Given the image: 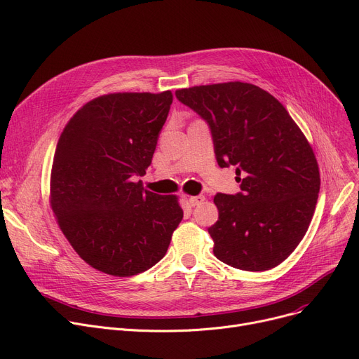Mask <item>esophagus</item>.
Wrapping results in <instances>:
<instances>
[{"label": "esophagus", "instance_id": "esophagus-1", "mask_svg": "<svg viewBox=\"0 0 359 359\" xmlns=\"http://www.w3.org/2000/svg\"><path fill=\"white\" fill-rule=\"evenodd\" d=\"M187 201H189V205H191V206H196V205H199V203H202V202L205 201V196H202V195L191 196Z\"/></svg>", "mask_w": 359, "mask_h": 359}]
</instances>
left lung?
I'll return each instance as SVG.
<instances>
[{
  "label": "left lung",
  "mask_w": 359,
  "mask_h": 359,
  "mask_svg": "<svg viewBox=\"0 0 359 359\" xmlns=\"http://www.w3.org/2000/svg\"><path fill=\"white\" fill-rule=\"evenodd\" d=\"M176 97L210 125L218 165H234L240 182L241 192L214 198V255L243 271L278 266L306 236L318 198L307 138L272 94L249 83L182 88Z\"/></svg>",
  "instance_id": "left-lung-1"
}]
</instances>
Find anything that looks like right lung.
I'll use <instances>...</instances> for the list:
<instances>
[{"instance_id": "obj_1", "label": "right lung", "mask_w": 359, "mask_h": 359, "mask_svg": "<svg viewBox=\"0 0 359 359\" xmlns=\"http://www.w3.org/2000/svg\"><path fill=\"white\" fill-rule=\"evenodd\" d=\"M173 94L110 93L69 119L55 149L50 206L61 231L94 269L141 273L160 262L183 218L175 195L141 180L153 160Z\"/></svg>"}]
</instances>
